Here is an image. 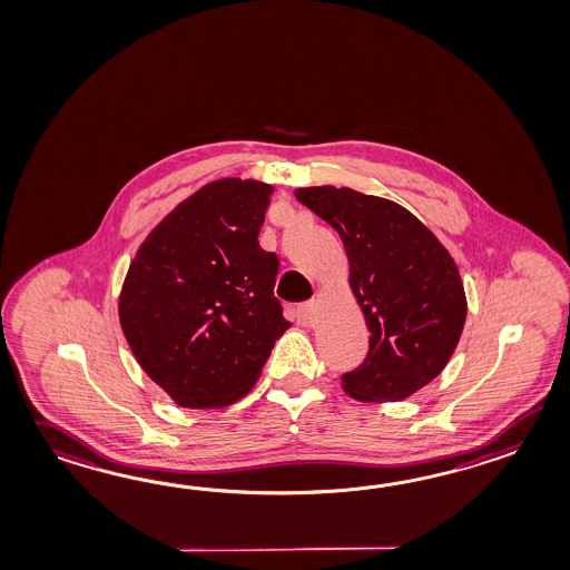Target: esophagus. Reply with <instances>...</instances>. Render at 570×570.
Wrapping results in <instances>:
<instances>
[{"instance_id": "esophagus-1", "label": "esophagus", "mask_w": 570, "mask_h": 570, "mask_svg": "<svg viewBox=\"0 0 570 570\" xmlns=\"http://www.w3.org/2000/svg\"><path fill=\"white\" fill-rule=\"evenodd\" d=\"M316 315H318V303H316V301L301 304V306L296 308V316H298V321H301L303 325H313L316 321Z\"/></svg>"}]
</instances>
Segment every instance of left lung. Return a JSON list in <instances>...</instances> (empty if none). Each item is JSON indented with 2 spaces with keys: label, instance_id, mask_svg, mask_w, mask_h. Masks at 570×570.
I'll list each match as a JSON object with an SVG mask.
<instances>
[{
  "label": "left lung",
  "instance_id": "1",
  "mask_svg": "<svg viewBox=\"0 0 570 570\" xmlns=\"http://www.w3.org/2000/svg\"><path fill=\"white\" fill-rule=\"evenodd\" d=\"M298 203L340 233L350 288L370 330L364 364L342 389L362 403L417 393L454 354L469 303L454 257L405 206L352 188H296Z\"/></svg>",
  "mask_w": 570,
  "mask_h": 570
}]
</instances>
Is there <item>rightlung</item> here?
Instances as JSON below:
<instances>
[{"label":"right lung","instance_id":"right-lung-1","mask_svg":"<svg viewBox=\"0 0 570 570\" xmlns=\"http://www.w3.org/2000/svg\"><path fill=\"white\" fill-rule=\"evenodd\" d=\"M274 188L204 184L140 243L118 318L145 374L186 409H223L249 393L292 327L274 296L278 255L259 247Z\"/></svg>","mask_w":570,"mask_h":570}]
</instances>
